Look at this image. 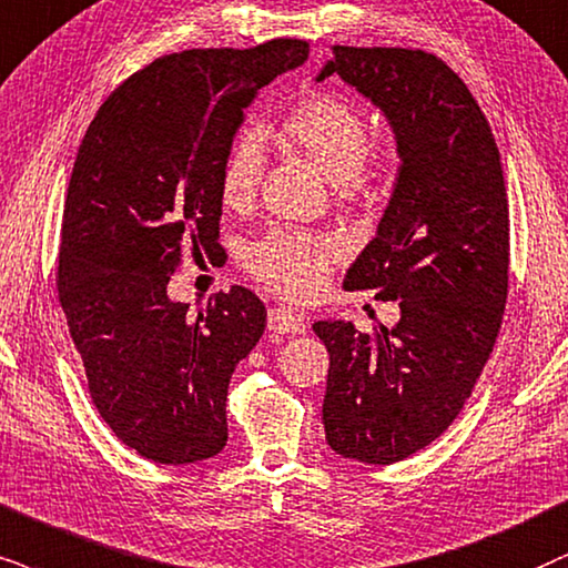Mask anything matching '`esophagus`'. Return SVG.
I'll return each instance as SVG.
<instances>
[{"label":"esophagus","instance_id":"1","mask_svg":"<svg viewBox=\"0 0 568 568\" xmlns=\"http://www.w3.org/2000/svg\"><path fill=\"white\" fill-rule=\"evenodd\" d=\"M267 327L272 333H280V335H298L306 329V322H304V314L291 312V308L285 306H272L267 314Z\"/></svg>","mask_w":568,"mask_h":568}]
</instances>
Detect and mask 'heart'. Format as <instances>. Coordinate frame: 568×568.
Listing matches in <instances>:
<instances>
[{
	"label": "heart",
	"instance_id": "1",
	"mask_svg": "<svg viewBox=\"0 0 568 568\" xmlns=\"http://www.w3.org/2000/svg\"><path fill=\"white\" fill-rule=\"evenodd\" d=\"M277 139L306 156L333 181L341 201L369 204L390 196L404 172V149L396 139L369 141V118L356 102L335 91H312L280 114ZM264 149L254 133H241L222 154L220 201L233 212L248 210L260 193ZM337 260L327 235L277 227L254 241L243 267L256 283L291 301H308L325 288Z\"/></svg>",
	"mask_w": 568,
	"mask_h": 568
}]
</instances>
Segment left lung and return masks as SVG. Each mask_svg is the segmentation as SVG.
<instances>
[{
  "instance_id": "left-lung-1",
  "label": "left lung",
  "mask_w": 568,
  "mask_h": 568,
  "mask_svg": "<svg viewBox=\"0 0 568 568\" xmlns=\"http://www.w3.org/2000/svg\"><path fill=\"white\" fill-rule=\"evenodd\" d=\"M337 73L387 114L404 172L346 291L398 301L400 322L369 337L314 322L329 354L322 422L329 448L396 464L437 440L462 412L498 337L508 298V199L487 118L440 57L343 47Z\"/></svg>"
}]
</instances>
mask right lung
Wrapping results in <instances>:
<instances>
[{
	"mask_svg": "<svg viewBox=\"0 0 568 568\" xmlns=\"http://www.w3.org/2000/svg\"><path fill=\"white\" fill-rule=\"evenodd\" d=\"M306 54L272 39L156 57L104 99L78 149L57 298L93 406L149 462H204L227 443V385L267 308L235 285L191 317L168 283L183 254L220 246L217 172L243 106Z\"/></svg>",
	"mask_w": 568,
	"mask_h": 568,
	"instance_id": "1",
	"label": "right lung"
}]
</instances>
